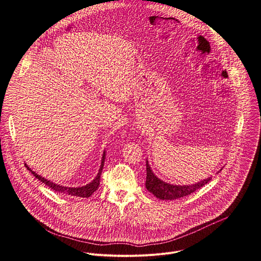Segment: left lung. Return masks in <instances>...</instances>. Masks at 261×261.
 I'll return each instance as SVG.
<instances>
[{"label":"left lung","mask_w":261,"mask_h":261,"mask_svg":"<svg viewBox=\"0 0 261 261\" xmlns=\"http://www.w3.org/2000/svg\"><path fill=\"white\" fill-rule=\"evenodd\" d=\"M212 177H208L206 179H203L195 185L190 186H176L167 184L161 179H159L152 171L150 165H148L146 161V180H145V188L147 191L154 194L157 198L163 199V200H173L178 199L185 196H188L191 193L195 192L196 190L203 187L206 185Z\"/></svg>","instance_id":"1"}]
</instances>
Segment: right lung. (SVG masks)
I'll return each mask as SVG.
<instances>
[{"instance_id": "1", "label": "right lung", "mask_w": 261, "mask_h": 261, "mask_svg": "<svg viewBox=\"0 0 261 261\" xmlns=\"http://www.w3.org/2000/svg\"><path fill=\"white\" fill-rule=\"evenodd\" d=\"M104 161H105V153H103V158H102V163H101V167L99 169V172H98V175L96 176V178L88 184L87 186H84V187H80V188H70V187H63V186H60L58 184H55L40 175L37 174L36 172L32 171L30 169V167H28V165H25V167L32 171V173L34 174L35 177L38 178L39 180H41L42 182H44L46 186H48L49 188H51L53 190L57 191V192H60V193H64V194H67V195H71V196H76V197H90L96 190H98L99 186H100V176H101V172H102V169H103V166H104Z\"/></svg>"}]
</instances>
